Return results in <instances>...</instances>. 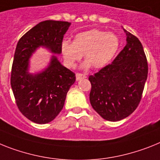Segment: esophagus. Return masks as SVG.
<instances>
[{
	"label": "esophagus",
	"instance_id": "34e87169",
	"mask_svg": "<svg viewBox=\"0 0 160 160\" xmlns=\"http://www.w3.org/2000/svg\"><path fill=\"white\" fill-rule=\"evenodd\" d=\"M76 80H80L84 79V78H86V76L84 75V74H81V73H76Z\"/></svg>",
	"mask_w": 160,
	"mask_h": 160
}]
</instances>
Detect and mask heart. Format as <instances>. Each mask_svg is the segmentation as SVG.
Here are the masks:
<instances>
[{"label":"heart","mask_w":160,"mask_h":160,"mask_svg":"<svg viewBox=\"0 0 160 160\" xmlns=\"http://www.w3.org/2000/svg\"><path fill=\"white\" fill-rule=\"evenodd\" d=\"M119 47V39L113 32L92 29L78 33L73 42L64 40L61 44V52L64 62L73 68L84 54V68L92 66L100 68L109 63L115 57Z\"/></svg>","instance_id":"obj_1"}]
</instances>
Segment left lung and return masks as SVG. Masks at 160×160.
Instances as JSON below:
<instances>
[{
  "label": "left lung",
  "instance_id": "left-lung-1",
  "mask_svg": "<svg viewBox=\"0 0 160 160\" xmlns=\"http://www.w3.org/2000/svg\"><path fill=\"white\" fill-rule=\"evenodd\" d=\"M127 44L111 64L89 76L92 108L109 121H119L137 109L148 75L142 43L124 30Z\"/></svg>",
  "mask_w": 160,
  "mask_h": 160
}]
</instances>
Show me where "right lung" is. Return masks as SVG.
<instances>
[{
	"instance_id": "1",
	"label": "right lung",
	"mask_w": 160,
	"mask_h": 160,
	"mask_svg": "<svg viewBox=\"0 0 160 160\" xmlns=\"http://www.w3.org/2000/svg\"><path fill=\"white\" fill-rule=\"evenodd\" d=\"M71 22L46 20L39 22L18 41L12 65L10 84L20 112L37 123H47L63 108L76 75L53 55L49 67L37 74L28 72L29 58L40 46L61 53V44Z\"/></svg>"
}]
</instances>
